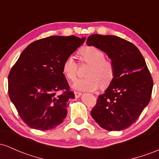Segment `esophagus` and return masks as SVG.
Instances as JSON below:
<instances>
[{"instance_id":"34e87169","label":"esophagus","mask_w":159,"mask_h":159,"mask_svg":"<svg viewBox=\"0 0 159 159\" xmlns=\"http://www.w3.org/2000/svg\"><path fill=\"white\" fill-rule=\"evenodd\" d=\"M74 93H75V98H79L80 96H81V95H82L81 93L77 92V91H75Z\"/></svg>"}]
</instances>
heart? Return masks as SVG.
<instances>
[{
  "instance_id": "b5f03b06",
  "label": "heart",
  "mask_w": 159,
  "mask_h": 159,
  "mask_svg": "<svg viewBox=\"0 0 159 159\" xmlns=\"http://www.w3.org/2000/svg\"><path fill=\"white\" fill-rule=\"evenodd\" d=\"M82 61L90 63L87 78L76 80L72 88L80 91L92 92L96 90L100 84L102 87L110 84L114 76V66L112 62L105 59L102 51L94 46H87L79 52ZM63 73L70 81H74L77 75V63L73 56L67 57L62 66Z\"/></svg>"
}]
</instances>
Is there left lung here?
<instances>
[{"mask_svg": "<svg viewBox=\"0 0 159 159\" xmlns=\"http://www.w3.org/2000/svg\"><path fill=\"white\" fill-rule=\"evenodd\" d=\"M87 45L102 51L114 66V76L99 95L91 116L102 129L121 131L132 125L151 98L153 81L137 47L116 36L93 34Z\"/></svg>", "mask_w": 159, "mask_h": 159, "instance_id": "obj_1", "label": "left lung"}]
</instances>
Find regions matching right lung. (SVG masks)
Listing matches in <instances>:
<instances>
[{
  "label": "right lung",
  "instance_id": "add662e5",
  "mask_svg": "<svg viewBox=\"0 0 159 159\" xmlns=\"http://www.w3.org/2000/svg\"><path fill=\"white\" fill-rule=\"evenodd\" d=\"M86 38L53 36L30 43L8 76L10 98L19 116L32 129L45 131L60 125L67 115L73 92L62 66ZM61 90L64 92L58 94Z\"/></svg>",
  "mask_w": 159,
  "mask_h": 159
}]
</instances>
